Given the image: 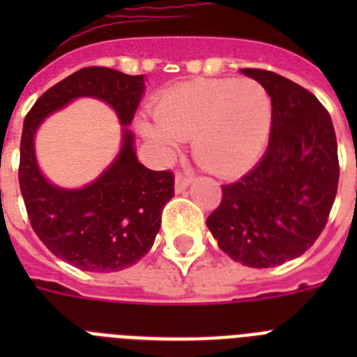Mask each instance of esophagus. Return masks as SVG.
<instances>
[{"label":"esophagus","mask_w":357,"mask_h":357,"mask_svg":"<svg viewBox=\"0 0 357 357\" xmlns=\"http://www.w3.org/2000/svg\"><path fill=\"white\" fill-rule=\"evenodd\" d=\"M192 183V178L190 176H185V174H176V192H181L188 185Z\"/></svg>","instance_id":"obj_1"}]
</instances>
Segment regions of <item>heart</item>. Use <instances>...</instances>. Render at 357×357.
Returning <instances> with one entry per match:
<instances>
[{"label":"heart","mask_w":357,"mask_h":357,"mask_svg":"<svg viewBox=\"0 0 357 357\" xmlns=\"http://www.w3.org/2000/svg\"><path fill=\"white\" fill-rule=\"evenodd\" d=\"M158 124L141 132L170 158L178 139H192V155L207 172L231 178L248 172L262 155L273 123V100L253 78L196 80L170 89L153 106Z\"/></svg>","instance_id":"heart-1"}]
</instances>
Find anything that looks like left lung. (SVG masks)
<instances>
[{"label":"left lung","mask_w":357,"mask_h":357,"mask_svg":"<svg viewBox=\"0 0 357 357\" xmlns=\"http://www.w3.org/2000/svg\"><path fill=\"white\" fill-rule=\"evenodd\" d=\"M242 73L268 89L273 123L268 150L251 172L222 185L207 227L220 249L249 268H273L308 251L337 194V141L314 93L266 69Z\"/></svg>","instance_id":"obj_1"}]
</instances>
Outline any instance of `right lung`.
I'll return each mask as SVG.
<instances>
[{
  "label": "right lung",
  "mask_w": 357,
  "mask_h": 357,
  "mask_svg": "<svg viewBox=\"0 0 357 357\" xmlns=\"http://www.w3.org/2000/svg\"><path fill=\"white\" fill-rule=\"evenodd\" d=\"M143 91V75L84 68L49 88L23 121L18 179L31 227L51 253L82 271H121L149 253L165 204L174 196V174L139 163L132 132L124 130L123 150L112 167L88 187L63 190L38 170L34 132L49 113L77 97L102 98L121 123L130 124Z\"/></svg>",
  "instance_id": "add662e5"
}]
</instances>
